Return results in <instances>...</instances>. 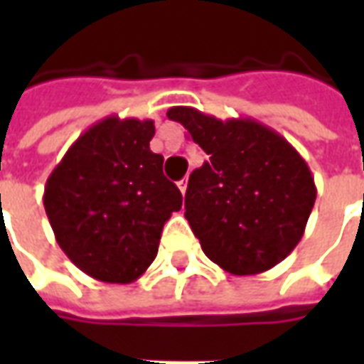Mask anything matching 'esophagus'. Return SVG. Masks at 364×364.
<instances>
[{
    "label": "esophagus",
    "instance_id": "34e87169",
    "mask_svg": "<svg viewBox=\"0 0 364 364\" xmlns=\"http://www.w3.org/2000/svg\"><path fill=\"white\" fill-rule=\"evenodd\" d=\"M187 185H189V179H187V177H185V179H181V181H179V191H181L183 195L187 193Z\"/></svg>",
    "mask_w": 364,
    "mask_h": 364
}]
</instances>
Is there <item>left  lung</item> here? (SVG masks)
I'll list each match as a JSON object with an SVG mask.
<instances>
[{"mask_svg": "<svg viewBox=\"0 0 364 364\" xmlns=\"http://www.w3.org/2000/svg\"><path fill=\"white\" fill-rule=\"evenodd\" d=\"M167 117L208 154L185 193V218L206 257L237 277L281 263L304 236L316 203L304 158L253 119L222 120L193 107H171Z\"/></svg>", "mask_w": 364, "mask_h": 364, "instance_id": "left-lung-1", "label": "left lung"}]
</instances>
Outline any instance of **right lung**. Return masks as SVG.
Masks as SVG:
<instances>
[{"label":"right lung","instance_id":"add662e5","mask_svg":"<svg viewBox=\"0 0 364 364\" xmlns=\"http://www.w3.org/2000/svg\"><path fill=\"white\" fill-rule=\"evenodd\" d=\"M154 120L107 117L75 140L44 185L54 237L75 267L97 281L128 284L156 259L181 191L150 150Z\"/></svg>","mask_w":364,"mask_h":364}]
</instances>
